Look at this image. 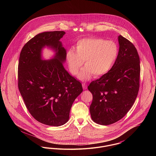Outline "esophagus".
Returning <instances> with one entry per match:
<instances>
[{
	"label": "esophagus",
	"instance_id": "obj_1",
	"mask_svg": "<svg viewBox=\"0 0 156 156\" xmlns=\"http://www.w3.org/2000/svg\"><path fill=\"white\" fill-rule=\"evenodd\" d=\"M82 85L83 89H86L87 88V84H86V83H82Z\"/></svg>",
	"mask_w": 156,
	"mask_h": 156
}]
</instances>
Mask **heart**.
<instances>
[{
    "instance_id": "b5f03b06",
    "label": "heart",
    "mask_w": 156,
    "mask_h": 156,
    "mask_svg": "<svg viewBox=\"0 0 156 156\" xmlns=\"http://www.w3.org/2000/svg\"><path fill=\"white\" fill-rule=\"evenodd\" d=\"M119 47L113 41L102 38H83L78 41L76 50H67L66 58L69 69L74 75L78 74L84 61L85 67L79 75L82 81L89 80L93 75L98 77L108 73L118 57Z\"/></svg>"
}]
</instances>
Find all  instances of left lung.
<instances>
[{
	"label": "left lung",
	"instance_id": "left-lung-1",
	"mask_svg": "<svg viewBox=\"0 0 156 156\" xmlns=\"http://www.w3.org/2000/svg\"><path fill=\"white\" fill-rule=\"evenodd\" d=\"M118 57L111 69L92 82L88 89L93 95L89 110L93 121L101 125L123 118L137 98L140 87V58L133 44L118 37Z\"/></svg>",
	"mask_w": 156,
	"mask_h": 156
}]
</instances>
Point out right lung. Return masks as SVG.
I'll return each mask as SVG.
<instances>
[{
    "instance_id": "obj_1",
    "label": "right lung",
    "mask_w": 156,
    "mask_h": 156,
    "mask_svg": "<svg viewBox=\"0 0 156 156\" xmlns=\"http://www.w3.org/2000/svg\"><path fill=\"white\" fill-rule=\"evenodd\" d=\"M63 31L39 33L24 45L18 64V88L31 116L48 126L67 123L75 99L83 90L81 83L69 74L62 62L66 50L59 41ZM45 45L56 51L51 60L41 59Z\"/></svg>"
}]
</instances>
